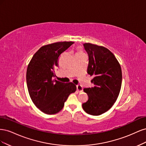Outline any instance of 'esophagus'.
I'll return each instance as SVG.
<instances>
[{
  "mask_svg": "<svg viewBox=\"0 0 146 146\" xmlns=\"http://www.w3.org/2000/svg\"><path fill=\"white\" fill-rule=\"evenodd\" d=\"M77 90L78 92H82L83 91V87L80 85H77Z\"/></svg>",
  "mask_w": 146,
  "mask_h": 146,
  "instance_id": "obj_1",
  "label": "esophagus"
}]
</instances>
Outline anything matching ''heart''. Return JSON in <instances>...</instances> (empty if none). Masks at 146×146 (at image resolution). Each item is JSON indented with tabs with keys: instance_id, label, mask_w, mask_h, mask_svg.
I'll return each mask as SVG.
<instances>
[{
	"instance_id": "obj_1",
	"label": "heart",
	"mask_w": 146,
	"mask_h": 146,
	"mask_svg": "<svg viewBox=\"0 0 146 146\" xmlns=\"http://www.w3.org/2000/svg\"><path fill=\"white\" fill-rule=\"evenodd\" d=\"M77 54H83V52L81 50V48H78V50Z\"/></svg>"
}]
</instances>
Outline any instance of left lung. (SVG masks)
Instances as JSON below:
<instances>
[{"mask_svg":"<svg viewBox=\"0 0 146 146\" xmlns=\"http://www.w3.org/2000/svg\"><path fill=\"white\" fill-rule=\"evenodd\" d=\"M89 56L87 72L93 76L94 86L84 88L88 99L82 104L86 113L99 116L105 113L115 103L122 84L120 64L108 48L91 43L83 44Z\"/></svg>","mask_w":146,"mask_h":146,"instance_id":"8db88e82","label":"left lung"}]
</instances>
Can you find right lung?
<instances>
[{
	"mask_svg": "<svg viewBox=\"0 0 146 146\" xmlns=\"http://www.w3.org/2000/svg\"><path fill=\"white\" fill-rule=\"evenodd\" d=\"M74 43L57 42L43 46L28 65L26 80L29 95L35 106L46 114L61 111L68 96L76 91V85L72 82L62 83L54 79L60 56Z\"/></svg>",
	"mask_w": 146,
	"mask_h": 146,
	"instance_id": "add662e5",
	"label": "right lung"
}]
</instances>
